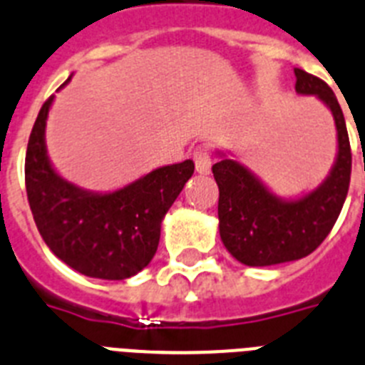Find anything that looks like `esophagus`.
<instances>
[{
	"instance_id": "obj_1",
	"label": "esophagus",
	"mask_w": 365,
	"mask_h": 365,
	"mask_svg": "<svg viewBox=\"0 0 365 365\" xmlns=\"http://www.w3.org/2000/svg\"><path fill=\"white\" fill-rule=\"evenodd\" d=\"M195 159V167H197L198 174H210L211 173V155L207 146H198L192 154Z\"/></svg>"
}]
</instances>
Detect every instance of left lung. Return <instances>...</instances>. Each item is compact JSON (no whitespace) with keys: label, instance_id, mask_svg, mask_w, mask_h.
<instances>
[{"label":"left lung","instance_id":"1","mask_svg":"<svg viewBox=\"0 0 365 365\" xmlns=\"http://www.w3.org/2000/svg\"><path fill=\"white\" fill-rule=\"evenodd\" d=\"M295 91L317 96L329 107L338 131V154L329 176L299 198H282L245 165L220 159L213 165L219 185V234L226 250L249 267H267L301 259L330 234L344 207L351 182L347 125L332 88L323 79L295 68Z\"/></svg>","mask_w":365,"mask_h":365}]
</instances>
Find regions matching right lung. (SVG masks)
<instances>
[{
  "label": "right lung",
  "instance_id": "obj_1",
  "mask_svg": "<svg viewBox=\"0 0 365 365\" xmlns=\"http://www.w3.org/2000/svg\"><path fill=\"white\" fill-rule=\"evenodd\" d=\"M53 98L42 106L27 143L26 189L35 225L51 252L73 271L125 280L154 258L165 213L192 176L195 163L185 159L159 167L111 192L78 187L55 170L46 150Z\"/></svg>",
  "mask_w": 365,
  "mask_h": 365
}]
</instances>
